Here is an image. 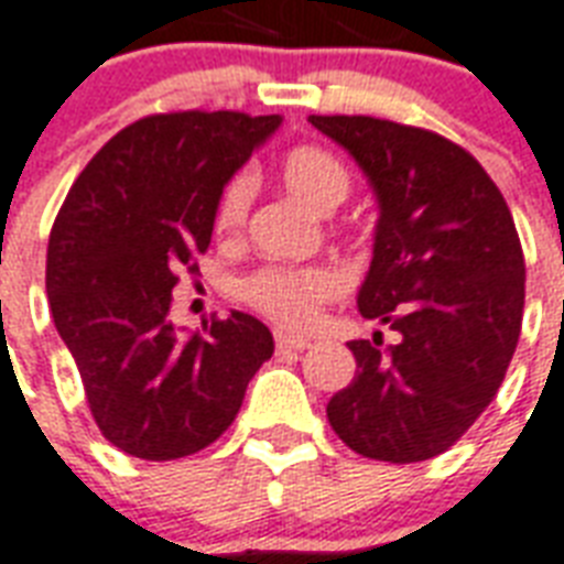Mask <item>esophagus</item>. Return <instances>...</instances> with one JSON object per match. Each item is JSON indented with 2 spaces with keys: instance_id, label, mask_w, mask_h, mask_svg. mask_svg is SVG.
Listing matches in <instances>:
<instances>
[{
  "instance_id": "esophagus-1",
  "label": "esophagus",
  "mask_w": 564,
  "mask_h": 564,
  "mask_svg": "<svg viewBox=\"0 0 564 564\" xmlns=\"http://www.w3.org/2000/svg\"><path fill=\"white\" fill-rule=\"evenodd\" d=\"M274 343L281 351H304L311 349V339L299 337V334H286V330H274Z\"/></svg>"
}]
</instances>
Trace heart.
Listing matches in <instances>:
<instances>
[{
  "mask_svg": "<svg viewBox=\"0 0 564 564\" xmlns=\"http://www.w3.org/2000/svg\"><path fill=\"white\" fill-rule=\"evenodd\" d=\"M281 174L292 195L319 213L343 204L351 188L349 167L334 153L313 144L290 150L281 162ZM251 195L253 180L248 171H239L227 180L215 204L218 234L234 236L242 230ZM339 292H343V278L330 265H263L239 283V295L248 307L286 328L313 325L319 319L322 304L337 299Z\"/></svg>",
  "mask_w": 564,
  "mask_h": 564,
  "instance_id": "heart-1",
  "label": "heart"
}]
</instances>
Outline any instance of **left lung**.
<instances>
[{
  "label": "left lung",
  "mask_w": 564,
  "mask_h": 564,
  "mask_svg": "<svg viewBox=\"0 0 564 564\" xmlns=\"http://www.w3.org/2000/svg\"><path fill=\"white\" fill-rule=\"evenodd\" d=\"M378 195L364 319L399 334L351 339L358 372L328 402L339 441L364 458L414 464L446 453L491 405L523 319V248L485 167L432 129L369 115H311Z\"/></svg>",
  "instance_id": "obj_1"
}]
</instances>
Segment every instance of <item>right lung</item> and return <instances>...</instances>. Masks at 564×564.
I'll return each instance as SVG.
<instances>
[{
	"label": "right lung",
	"instance_id": "add662e5",
	"mask_svg": "<svg viewBox=\"0 0 564 564\" xmlns=\"http://www.w3.org/2000/svg\"><path fill=\"white\" fill-rule=\"evenodd\" d=\"M281 118L162 111L97 150L55 215L46 295L102 437L144 462L200 453L225 435L272 358L263 322L234 311L180 339L171 290L209 248L215 204Z\"/></svg>",
	"mask_w": 564,
	"mask_h": 564
}]
</instances>
